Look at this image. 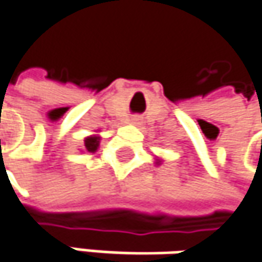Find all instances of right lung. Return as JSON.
I'll list each match as a JSON object with an SVG mask.
<instances>
[{
	"label": "right lung",
	"mask_w": 262,
	"mask_h": 262,
	"mask_svg": "<svg viewBox=\"0 0 262 262\" xmlns=\"http://www.w3.org/2000/svg\"><path fill=\"white\" fill-rule=\"evenodd\" d=\"M85 148H87V151H96L98 149V146H99V139L96 138V136H92V138H87L85 139Z\"/></svg>",
	"instance_id": "add662e5"
}]
</instances>
